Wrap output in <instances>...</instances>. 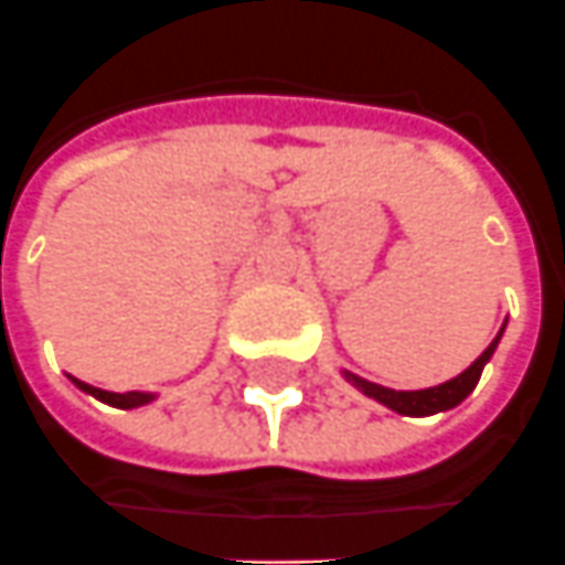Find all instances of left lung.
<instances>
[{"label": "left lung", "mask_w": 565, "mask_h": 565, "mask_svg": "<svg viewBox=\"0 0 565 565\" xmlns=\"http://www.w3.org/2000/svg\"><path fill=\"white\" fill-rule=\"evenodd\" d=\"M508 326V322H504ZM504 326H501V332L495 334V341L489 344V348L473 360V363L461 372V375H455V379L443 381L437 387H422V391H394V387H381V384H372V381L360 379V375H353L350 369H341V375L344 381H350L360 394L372 396L375 403L381 406H387L396 415H408V418H424V415H437V412H449L458 403H465L470 394H473V387H477V381L483 375L486 363L492 360V353H495L498 341H501V334H504Z\"/></svg>", "instance_id": "left-lung-1"}]
</instances>
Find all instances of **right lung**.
Segmentation results:
<instances>
[{"label":"right lung","instance_id":"obj_1","mask_svg":"<svg viewBox=\"0 0 565 565\" xmlns=\"http://www.w3.org/2000/svg\"><path fill=\"white\" fill-rule=\"evenodd\" d=\"M70 381L79 387L82 394H92L95 399H100V403H107V406H113V408H141V406H147V403H153V399L159 396V394H150V391H128V394H113V391L92 387V384L73 379V375H70Z\"/></svg>","mask_w":565,"mask_h":565}]
</instances>
